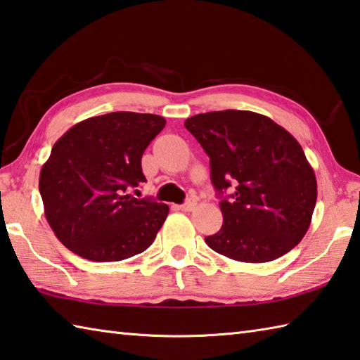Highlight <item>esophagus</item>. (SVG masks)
Masks as SVG:
<instances>
[{
  "instance_id": "obj_1",
  "label": "esophagus",
  "mask_w": 360,
  "mask_h": 360,
  "mask_svg": "<svg viewBox=\"0 0 360 360\" xmlns=\"http://www.w3.org/2000/svg\"><path fill=\"white\" fill-rule=\"evenodd\" d=\"M195 206H196V201H195V200H188L187 202L181 204V206H176V209L184 210V212H188V210H192Z\"/></svg>"
}]
</instances>
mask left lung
Wrapping results in <instances>:
<instances>
[{"label": "left lung", "instance_id": "8db88e82", "mask_svg": "<svg viewBox=\"0 0 360 360\" xmlns=\"http://www.w3.org/2000/svg\"><path fill=\"white\" fill-rule=\"evenodd\" d=\"M184 126L210 159L223 226L209 248L238 262H270L295 248L311 226L316 179L301 145L283 126L251 110H218Z\"/></svg>", "mask_w": 360, "mask_h": 360}]
</instances>
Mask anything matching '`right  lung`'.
<instances>
[{"label":"right lung","mask_w":360,"mask_h":360,"mask_svg":"<svg viewBox=\"0 0 360 360\" xmlns=\"http://www.w3.org/2000/svg\"><path fill=\"white\" fill-rule=\"evenodd\" d=\"M165 118L110 112L76 123L54 143L39 188L59 242L94 262L143 252L156 238L168 206L128 193L146 181L142 156Z\"/></svg>","instance_id":"1"}]
</instances>
